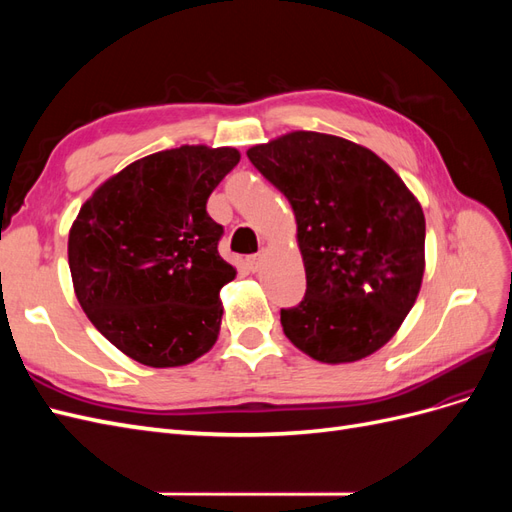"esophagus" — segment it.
Instances as JSON below:
<instances>
[{
  "label": "esophagus",
  "instance_id": "obj_1",
  "mask_svg": "<svg viewBox=\"0 0 512 512\" xmlns=\"http://www.w3.org/2000/svg\"><path fill=\"white\" fill-rule=\"evenodd\" d=\"M245 262H247V269H250L252 273H256V271L260 269V254L247 256V258H245Z\"/></svg>",
  "mask_w": 512,
  "mask_h": 512
}]
</instances>
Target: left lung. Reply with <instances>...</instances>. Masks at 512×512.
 Returning <instances> with one entry per match:
<instances>
[{
  "mask_svg": "<svg viewBox=\"0 0 512 512\" xmlns=\"http://www.w3.org/2000/svg\"><path fill=\"white\" fill-rule=\"evenodd\" d=\"M297 218L307 290L282 309L290 342L320 363H352L397 333L421 290L425 215L374 151L320 132L247 149Z\"/></svg>",
  "mask_w": 512,
  "mask_h": 512,
  "instance_id": "left-lung-1",
  "label": "left lung"
}]
</instances>
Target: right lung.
Listing matches in <instances>:
<instances>
[{
	"label": "right lung",
	"instance_id": "add662e5",
	"mask_svg": "<svg viewBox=\"0 0 512 512\" xmlns=\"http://www.w3.org/2000/svg\"><path fill=\"white\" fill-rule=\"evenodd\" d=\"M239 160L232 147L151 153L104 181L76 215L68 239L76 299L130 359L188 365L218 339L220 290L237 271L218 252L224 228L207 200Z\"/></svg>",
	"mask_w": 512,
	"mask_h": 512
}]
</instances>
